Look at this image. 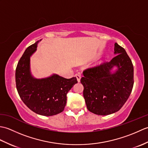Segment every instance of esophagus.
Here are the masks:
<instances>
[{
	"label": "esophagus",
	"mask_w": 148,
	"mask_h": 148,
	"mask_svg": "<svg viewBox=\"0 0 148 148\" xmlns=\"http://www.w3.org/2000/svg\"><path fill=\"white\" fill-rule=\"evenodd\" d=\"M75 76H76V77L77 82H80V81H81V75L78 74H76V75H75Z\"/></svg>",
	"instance_id": "esophagus-1"
}]
</instances>
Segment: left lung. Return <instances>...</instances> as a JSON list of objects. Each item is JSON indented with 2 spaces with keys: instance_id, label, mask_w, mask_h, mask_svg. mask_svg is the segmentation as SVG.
Here are the masks:
<instances>
[{
  "instance_id": "8db88e82",
  "label": "left lung",
  "mask_w": 148,
  "mask_h": 148,
  "mask_svg": "<svg viewBox=\"0 0 148 148\" xmlns=\"http://www.w3.org/2000/svg\"><path fill=\"white\" fill-rule=\"evenodd\" d=\"M116 56L109 62L83 72L81 83L88 111L98 115L118 111L129 97L134 85V67L124 48L114 44Z\"/></svg>"
}]
</instances>
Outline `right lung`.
I'll list each match as a JSON object with an SVG mask.
<instances>
[{
  "instance_id": "add662e5",
  "label": "right lung",
  "mask_w": 148,
  "mask_h": 148,
  "mask_svg": "<svg viewBox=\"0 0 148 148\" xmlns=\"http://www.w3.org/2000/svg\"><path fill=\"white\" fill-rule=\"evenodd\" d=\"M38 40L25 51L16 69V84L21 99L32 111L50 116L64 111L67 94L77 83L76 77L66 79L56 74L44 78L34 77L30 69V57L37 51Z\"/></svg>"
}]
</instances>
